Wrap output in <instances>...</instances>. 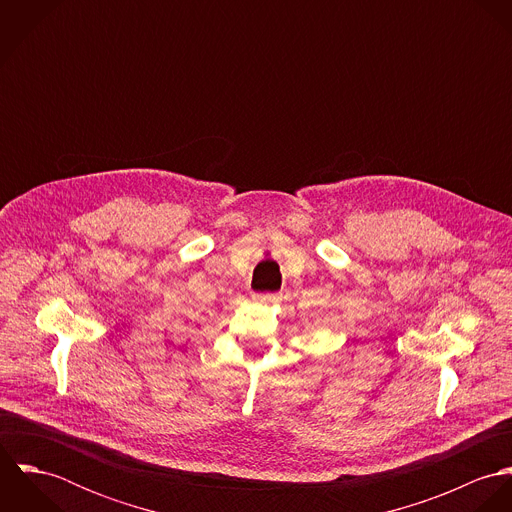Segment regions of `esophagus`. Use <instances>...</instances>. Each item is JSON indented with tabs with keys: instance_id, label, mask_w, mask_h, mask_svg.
<instances>
[{
	"instance_id": "34e87169",
	"label": "esophagus",
	"mask_w": 512,
	"mask_h": 512,
	"mask_svg": "<svg viewBox=\"0 0 512 512\" xmlns=\"http://www.w3.org/2000/svg\"><path fill=\"white\" fill-rule=\"evenodd\" d=\"M254 299H260V301H272V299H274V293H254Z\"/></svg>"
}]
</instances>
